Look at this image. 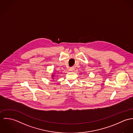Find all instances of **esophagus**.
Instances as JSON below:
<instances>
[{"instance_id": "1", "label": "esophagus", "mask_w": 133, "mask_h": 133, "mask_svg": "<svg viewBox=\"0 0 133 133\" xmlns=\"http://www.w3.org/2000/svg\"><path fill=\"white\" fill-rule=\"evenodd\" d=\"M70 69V71H74V67H70V69Z\"/></svg>"}]
</instances>
